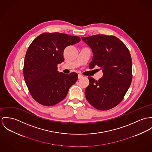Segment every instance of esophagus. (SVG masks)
Listing matches in <instances>:
<instances>
[{
	"label": "esophagus",
	"instance_id": "34e87169",
	"mask_svg": "<svg viewBox=\"0 0 152 152\" xmlns=\"http://www.w3.org/2000/svg\"><path fill=\"white\" fill-rule=\"evenodd\" d=\"M83 77V76L82 75H80V74L78 75V78H79V79H82Z\"/></svg>",
	"mask_w": 152,
	"mask_h": 152
}]
</instances>
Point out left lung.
<instances>
[{
  "mask_svg": "<svg viewBox=\"0 0 152 152\" xmlns=\"http://www.w3.org/2000/svg\"><path fill=\"white\" fill-rule=\"evenodd\" d=\"M93 53L89 68L98 66L103 75L99 80L88 77L90 83L84 93L88 102L99 110L117 106L127 92L132 79L130 52L118 38L97 34L82 37Z\"/></svg>",
  "mask_w": 152,
  "mask_h": 152,
  "instance_id": "1",
  "label": "left lung"
}]
</instances>
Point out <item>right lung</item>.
<instances>
[{
    "instance_id": "add662e5",
    "label": "right lung",
    "mask_w": 152,
    "mask_h": 152,
    "mask_svg": "<svg viewBox=\"0 0 152 152\" xmlns=\"http://www.w3.org/2000/svg\"><path fill=\"white\" fill-rule=\"evenodd\" d=\"M80 37L59 33H45L29 46L24 59L23 75L33 98L52 106L62 101L78 79L76 73H59L57 65L64 61L65 48L79 42Z\"/></svg>"
}]
</instances>
